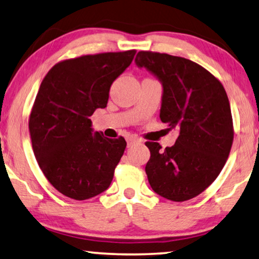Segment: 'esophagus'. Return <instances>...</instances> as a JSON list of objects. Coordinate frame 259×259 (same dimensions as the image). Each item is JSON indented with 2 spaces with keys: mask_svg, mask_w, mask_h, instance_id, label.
I'll use <instances>...</instances> for the list:
<instances>
[{
  "mask_svg": "<svg viewBox=\"0 0 259 259\" xmlns=\"http://www.w3.org/2000/svg\"><path fill=\"white\" fill-rule=\"evenodd\" d=\"M138 142H141V141H139V139L136 138V137H129L128 139H126V143H128V147L133 146L135 143H138Z\"/></svg>",
  "mask_w": 259,
  "mask_h": 259,
  "instance_id": "esophagus-1",
  "label": "esophagus"
}]
</instances>
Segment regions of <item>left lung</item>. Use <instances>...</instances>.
<instances>
[{
  "mask_svg": "<svg viewBox=\"0 0 259 259\" xmlns=\"http://www.w3.org/2000/svg\"><path fill=\"white\" fill-rule=\"evenodd\" d=\"M135 63L162 85L160 120L179 131L175 144L151 152L145 171L150 186L173 202L191 199L218 178L233 144V120L223 84L184 57L139 52Z\"/></svg>",
  "mask_w": 259,
  "mask_h": 259,
  "instance_id": "1",
  "label": "left lung"
}]
</instances>
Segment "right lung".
Segmentation results:
<instances>
[{"mask_svg": "<svg viewBox=\"0 0 259 259\" xmlns=\"http://www.w3.org/2000/svg\"><path fill=\"white\" fill-rule=\"evenodd\" d=\"M136 51L65 60L48 71L36 94L28 129L36 161L61 194L85 200L107 190L126 143L92 128L90 116L107 107L113 81Z\"/></svg>", "mask_w": 259, "mask_h": 259, "instance_id": "obj_1", "label": "right lung"}]
</instances>
